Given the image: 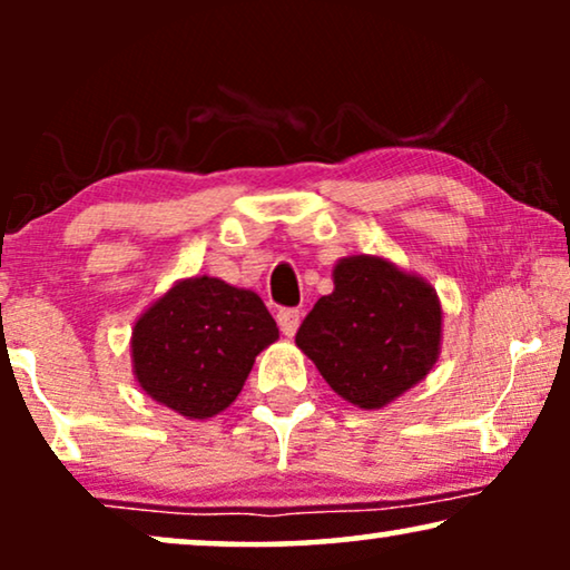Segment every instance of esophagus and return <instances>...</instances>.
<instances>
[{"label":"esophagus","mask_w":570,"mask_h":570,"mask_svg":"<svg viewBox=\"0 0 570 570\" xmlns=\"http://www.w3.org/2000/svg\"><path fill=\"white\" fill-rule=\"evenodd\" d=\"M277 324H279V332H283L285 337H293V334L298 332L301 311L298 308H279L277 311Z\"/></svg>","instance_id":"esophagus-1"}]
</instances>
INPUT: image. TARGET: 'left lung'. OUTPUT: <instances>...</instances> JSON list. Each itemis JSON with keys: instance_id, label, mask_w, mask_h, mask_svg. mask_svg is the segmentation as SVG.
I'll use <instances>...</instances> for the list:
<instances>
[{"instance_id": "1", "label": "left lung", "mask_w": 570, "mask_h": 570, "mask_svg": "<svg viewBox=\"0 0 570 570\" xmlns=\"http://www.w3.org/2000/svg\"><path fill=\"white\" fill-rule=\"evenodd\" d=\"M334 291L303 318L295 345L326 384L361 410H381L433 371L443 311L425 277L373 254L345 256Z\"/></svg>"}]
</instances>
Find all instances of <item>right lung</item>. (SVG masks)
I'll return each mask as SVG.
<instances>
[{
    "mask_svg": "<svg viewBox=\"0 0 570 570\" xmlns=\"http://www.w3.org/2000/svg\"><path fill=\"white\" fill-rule=\"evenodd\" d=\"M277 337L254 291L209 275L186 277L137 316L131 373L163 407L207 420L236 402L256 355Z\"/></svg>",
    "mask_w": 570,
    "mask_h": 570,
    "instance_id": "obj_1",
    "label": "right lung"
}]
</instances>
